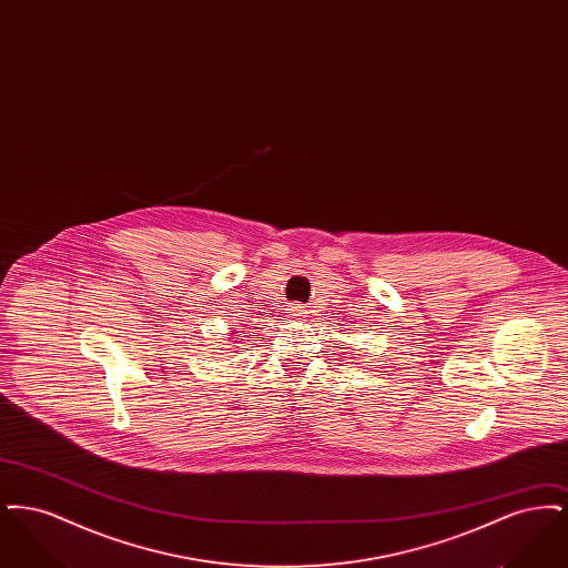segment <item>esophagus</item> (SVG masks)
<instances>
[{
    "label": "esophagus",
    "instance_id": "obj_1",
    "mask_svg": "<svg viewBox=\"0 0 568 568\" xmlns=\"http://www.w3.org/2000/svg\"><path fill=\"white\" fill-rule=\"evenodd\" d=\"M292 315H294V317H304V313H302V308H300V306H294V308H292Z\"/></svg>",
    "mask_w": 568,
    "mask_h": 568
}]
</instances>
